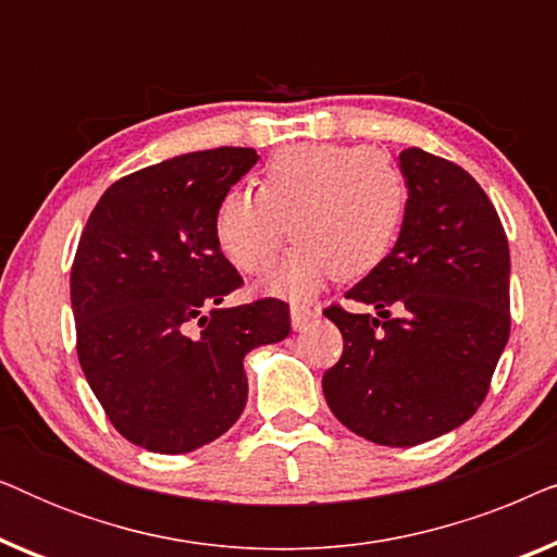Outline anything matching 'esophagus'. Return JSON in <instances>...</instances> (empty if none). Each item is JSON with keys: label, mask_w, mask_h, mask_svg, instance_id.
<instances>
[{"label": "esophagus", "mask_w": 557, "mask_h": 557, "mask_svg": "<svg viewBox=\"0 0 557 557\" xmlns=\"http://www.w3.org/2000/svg\"><path fill=\"white\" fill-rule=\"evenodd\" d=\"M319 319V311L317 309H309V307H292V326L296 332H304L309 330L311 324H314Z\"/></svg>", "instance_id": "34e87169"}]
</instances>
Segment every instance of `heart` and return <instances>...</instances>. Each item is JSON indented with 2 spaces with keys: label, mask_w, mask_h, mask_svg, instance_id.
Returning a JSON list of instances; mask_svg holds the SVG:
<instances>
[{
  "label": "heart",
  "mask_w": 557,
  "mask_h": 557,
  "mask_svg": "<svg viewBox=\"0 0 557 557\" xmlns=\"http://www.w3.org/2000/svg\"><path fill=\"white\" fill-rule=\"evenodd\" d=\"M406 200V180L383 151L294 144L269 159L261 189H227L215 212V238L240 271L263 273L292 233L296 248L263 288L301 301L330 276L357 281L375 271L398 240Z\"/></svg>",
  "instance_id": "obj_1"
}]
</instances>
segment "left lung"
Wrapping results in <instances>:
<instances>
[{
  "label": "left lung",
  "instance_id": "left-lung-1",
  "mask_svg": "<svg viewBox=\"0 0 557 557\" xmlns=\"http://www.w3.org/2000/svg\"><path fill=\"white\" fill-rule=\"evenodd\" d=\"M398 166L408 187L398 240L347 292L377 314L324 311L345 339L322 377L326 406L380 446L425 444L469 421L509 339V246L490 197L418 147Z\"/></svg>",
  "mask_w": 557,
  "mask_h": 557
}]
</instances>
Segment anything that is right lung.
I'll return each instance as SVG.
<instances>
[{
    "instance_id": "1",
    "label": "right lung",
    "mask_w": 557,
    "mask_h": 557,
    "mask_svg": "<svg viewBox=\"0 0 557 557\" xmlns=\"http://www.w3.org/2000/svg\"><path fill=\"white\" fill-rule=\"evenodd\" d=\"M256 149L189 151L113 182L71 271L78 360L121 436L187 454L223 436L248 400L243 357L286 339L288 307H223L243 286L215 238L223 195Z\"/></svg>"
}]
</instances>
